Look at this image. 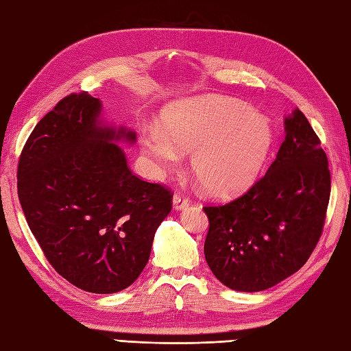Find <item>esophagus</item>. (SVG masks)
Listing matches in <instances>:
<instances>
[{
	"instance_id": "1",
	"label": "esophagus",
	"mask_w": 351,
	"mask_h": 351,
	"mask_svg": "<svg viewBox=\"0 0 351 351\" xmlns=\"http://www.w3.org/2000/svg\"><path fill=\"white\" fill-rule=\"evenodd\" d=\"M173 204H174V208L177 210L184 209L189 204V198L186 195H183V194H176L173 197Z\"/></svg>"
}]
</instances>
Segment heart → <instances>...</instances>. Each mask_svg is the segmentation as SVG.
<instances>
[{
	"instance_id": "heart-1",
	"label": "heart",
	"mask_w": 351,
	"mask_h": 351,
	"mask_svg": "<svg viewBox=\"0 0 351 351\" xmlns=\"http://www.w3.org/2000/svg\"><path fill=\"white\" fill-rule=\"evenodd\" d=\"M270 143L272 130L266 119L221 96L178 104L165 114L163 133L153 130L142 137L143 154L154 174L177 167L176 147L194 151L191 168L208 193L218 197L234 195L252 183Z\"/></svg>"
}]
</instances>
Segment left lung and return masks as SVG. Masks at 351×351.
Instances as JSON below:
<instances>
[{"instance_id":"obj_1","label":"left lung","mask_w":351,"mask_h":351,"mask_svg":"<svg viewBox=\"0 0 351 351\" xmlns=\"http://www.w3.org/2000/svg\"><path fill=\"white\" fill-rule=\"evenodd\" d=\"M274 163L246 194L204 206V258L224 286L261 292L300 270L322 234L330 169L319 137L296 108Z\"/></svg>"}]
</instances>
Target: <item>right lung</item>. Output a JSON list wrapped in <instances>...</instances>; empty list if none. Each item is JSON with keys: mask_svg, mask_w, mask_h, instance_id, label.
<instances>
[{"mask_svg": "<svg viewBox=\"0 0 351 351\" xmlns=\"http://www.w3.org/2000/svg\"><path fill=\"white\" fill-rule=\"evenodd\" d=\"M87 91L56 104L32 131L18 162V197L51 267L91 293H116L147 266L173 193L143 182L116 142L127 128L105 127Z\"/></svg>", "mask_w": 351, "mask_h": 351, "instance_id": "right-lung-1", "label": "right lung"}]
</instances>
